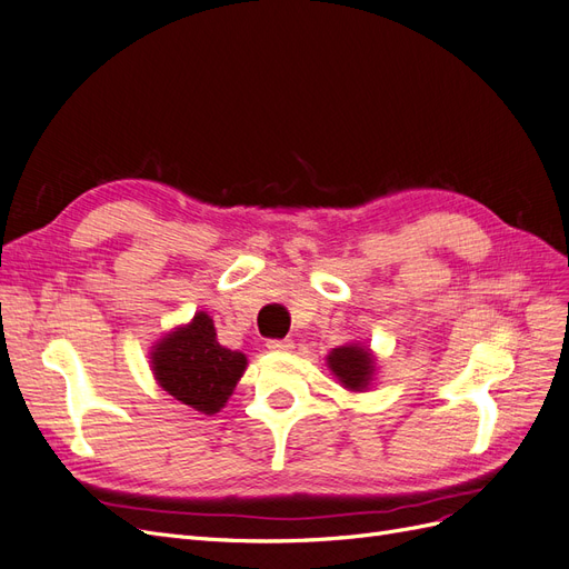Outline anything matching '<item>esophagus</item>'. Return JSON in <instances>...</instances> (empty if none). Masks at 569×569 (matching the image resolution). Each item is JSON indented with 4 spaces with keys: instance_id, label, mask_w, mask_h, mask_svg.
I'll list each match as a JSON object with an SVG mask.
<instances>
[{
    "instance_id": "34e87169",
    "label": "esophagus",
    "mask_w": 569,
    "mask_h": 569,
    "mask_svg": "<svg viewBox=\"0 0 569 569\" xmlns=\"http://www.w3.org/2000/svg\"><path fill=\"white\" fill-rule=\"evenodd\" d=\"M266 347H268L270 351H278V353H282V351H289L291 347H295V343H291L289 339H268Z\"/></svg>"
}]
</instances>
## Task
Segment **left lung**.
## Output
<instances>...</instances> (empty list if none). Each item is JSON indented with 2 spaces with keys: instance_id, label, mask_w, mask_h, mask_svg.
<instances>
[{
  "instance_id": "obj_1",
  "label": "left lung",
  "mask_w": 569,
  "mask_h": 569,
  "mask_svg": "<svg viewBox=\"0 0 569 569\" xmlns=\"http://www.w3.org/2000/svg\"><path fill=\"white\" fill-rule=\"evenodd\" d=\"M325 363L337 382L353 393L368 391L377 375V358L363 343H343L325 356Z\"/></svg>"
}]
</instances>
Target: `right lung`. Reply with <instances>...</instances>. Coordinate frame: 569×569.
<instances>
[{
    "instance_id": "add662e5",
    "label": "right lung",
    "mask_w": 569,
    "mask_h": 569,
    "mask_svg": "<svg viewBox=\"0 0 569 569\" xmlns=\"http://www.w3.org/2000/svg\"><path fill=\"white\" fill-rule=\"evenodd\" d=\"M149 363L163 391L203 416H213L228 403L249 366L242 351H230L218 341L213 318L206 311L153 343Z\"/></svg>"
}]
</instances>
